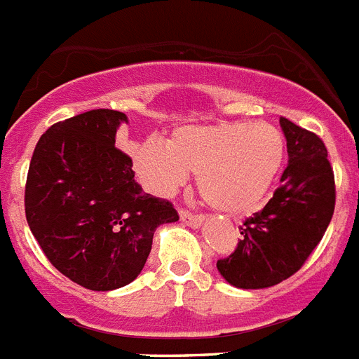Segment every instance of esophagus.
I'll return each mask as SVG.
<instances>
[{
  "instance_id": "obj_1",
  "label": "esophagus",
  "mask_w": 359,
  "mask_h": 359,
  "mask_svg": "<svg viewBox=\"0 0 359 359\" xmlns=\"http://www.w3.org/2000/svg\"><path fill=\"white\" fill-rule=\"evenodd\" d=\"M180 217H182L183 223H185L187 226H190V228L201 226L203 221H205V215L192 214V212H189V210H182V212H180Z\"/></svg>"
}]
</instances>
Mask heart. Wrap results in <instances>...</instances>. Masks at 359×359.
Returning <instances> with one entry per match:
<instances>
[{
	"label": "heart",
	"instance_id": "heart-1",
	"mask_svg": "<svg viewBox=\"0 0 359 359\" xmlns=\"http://www.w3.org/2000/svg\"><path fill=\"white\" fill-rule=\"evenodd\" d=\"M284 136L264 122L183 126L163 144L147 138L131 145L133 167L154 194L169 196L198 172L207 205L230 215L255 210L284 160Z\"/></svg>",
	"mask_w": 359,
	"mask_h": 359
}]
</instances>
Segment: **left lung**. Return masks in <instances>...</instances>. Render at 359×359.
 <instances>
[{
  "instance_id": "left-lung-1",
  "label": "left lung",
  "mask_w": 359,
  "mask_h": 359,
  "mask_svg": "<svg viewBox=\"0 0 359 359\" xmlns=\"http://www.w3.org/2000/svg\"><path fill=\"white\" fill-rule=\"evenodd\" d=\"M290 163L282 185L262 210L243 223L241 239L217 269L228 284L262 290L302 268L331 223L336 203L334 172L320 136L280 118Z\"/></svg>"
}]
</instances>
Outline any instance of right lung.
<instances>
[{
  "mask_svg": "<svg viewBox=\"0 0 359 359\" xmlns=\"http://www.w3.org/2000/svg\"><path fill=\"white\" fill-rule=\"evenodd\" d=\"M128 116L86 111L53 123L34 149L25 187L28 226L53 268L79 286L111 291L144 269L172 203L145 194L133 160L115 147Z\"/></svg>",
  "mask_w": 359,
  "mask_h": 359,
  "instance_id": "right-lung-1",
  "label": "right lung"
}]
</instances>
